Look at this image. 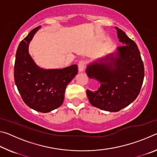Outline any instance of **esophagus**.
Listing matches in <instances>:
<instances>
[{
  "label": "esophagus",
  "instance_id": "1",
  "mask_svg": "<svg viewBox=\"0 0 157 157\" xmlns=\"http://www.w3.org/2000/svg\"><path fill=\"white\" fill-rule=\"evenodd\" d=\"M85 65H86V62H85V61H84V60H82L79 62V64H78L79 72H82V71H84Z\"/></svg>",
  "mask_w": 157,
  "mask_h": 157
}]
</instances>
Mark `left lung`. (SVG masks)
I'll return each instance as SVG.
<instances>
[{
  "label": "left lung",
  "mask_w": 157,
  "mask_h": 157,
  "mask_svg": "<svg viewBox=\"0 0 157 157\" xmlns=\"http://www.w3.org/2000/svg\"><path fill=\"white\" fill-rule=\"evenodd\" d=\"M116 29L123 46L117 48L115 53L94 61L86 69L89 78L100 83L97 91L86 90L90 103L110 112L121 110L136 99L145 75L137 45L123 30Z\"/></svg>",
  "instance_id": "left-lung-1"
}]
</instances>
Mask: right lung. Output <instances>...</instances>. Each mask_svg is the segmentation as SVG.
I'll return each instance as SVG.
<instances>
[{
	"label": "right lung",
	"mask_w": 157,
	"mask_h": 157,
	"mask_svg": "<svg viewBox=\"0 0 157 157\" xmlns=\"http://www.w3.org/2000/svg\"><path fill=\"white\" fill-rule=\"evenodd\" d=\"M41 26L33 29L18 45L14 63V82L21 98L33 109L48 113L59 107L66 86L78 72V66L62 69H44L37 66L28 46Z\"/></svg>",
	"instance_id": "obj_1"
}]
</instances>
